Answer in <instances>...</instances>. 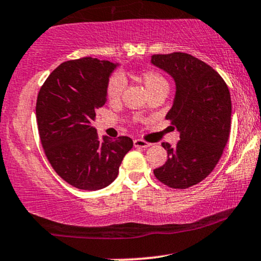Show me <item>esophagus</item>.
<instances>
[{"instance_id": "34e87169", "label": "esophagus", "mask_w": 261, "mask_h": 261, "mask_svg": "<svg viewBox=\"0 0 261 261\" xmlns=\"http://www.w3.org/2000/svg\"><path fill=\"white\" fill-rule=\"evenodd\" d=\"M134 146L137 147V148H148L150 143L143 140H134Z\"/></svg>"}]
</instances>
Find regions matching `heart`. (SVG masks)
Segmentation results:
<instances>
[{"mask_svg":"<svg viewBox=\"0 0 261 261\" xmlns=\"http://www.w3.org/2000/svg\"><path fill=\"white\" fill-rule=\"evenodd\" d=\"M141 79H142L144 86L148 90V92L158 89V87H168V83H166L165 77L155 70L143 71L141 74ZM125 85H126V81H125V77L120 73H113L108 77V81H107L106 85L107 98L112 100V102L118 100L122 95Z\"/></svg>","mask_w":261,"mask_h":261,"instance_id":"obj_1","label":"heart"}]
</instances>
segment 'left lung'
Masks as SVG:
<instances>
[{
	"instance_id": "8db88e82",
	"label": "left lung",
	"mask_w": 261,
	"mask_h": 261,
	"mask_svg": "<svg viewBox=\"0 0 261 261\" xmlns=\"http://www.w3.org/2000/svg\"><path fill=\"white\" fill-rule=\"evenodd\" d=\"M152 63L174 77L176 96L165 119L180 131L176 147L163 142L168 159L154 176L168 187L185 190L214 170L231 128V96L218 71L184 52L153 55Z\"/></svg>"
}]
</instances>
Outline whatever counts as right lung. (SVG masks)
<instances>
[{
	"instance_id": "obj_1",
	"label": "right lung",
	"mask_w": 261,
	"mask_h": 261,
	"mask_svg": "<svg viewBox=\"0 0 261 261\" xmlns=\"http://www.w3.org/2000/svg\"><path fill=\"white\" fill-rule=\"evenodd\" d=\"M115 67L92 57L67 61L49 74L37 95L43 152L58 176L79 190L96 191L112 184L134 146L127 136L99 140L91 125L97 109L106 105V85Z\"/></svg>"
}]
</instances>
